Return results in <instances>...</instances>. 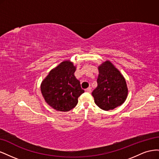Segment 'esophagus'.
I'll return each mask as SVG.
<instances>
[{
    "label": "esophagus",
    "mask_w": 159,
    "mask_h": 159,
    "mask_svg": "<svg viewBox=\"0 0 159 159\" xmlns=\"http://www.w3.org/2000/svg\"><path fill=\"white\" fill-rule=\"evenodd\" d=\"M85 91H87V92H88V93H91V88L90 87H89L88 88L85 89Z\"/></svg>",
    "instance_id": "1"
}]
</instances>
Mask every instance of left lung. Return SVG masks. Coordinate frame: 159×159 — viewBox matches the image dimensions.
<instances>
[{
    "mask_svg": "<svg viewBox=\"0 0 159 159\" xmlns=\"http://www.w3.org/2000/svg\"><path fill=\"white\" fill-rule=\"evenodd\" d=\"M98 87L92 92L94 102L103 110H112L126 100L128 89L125 79L110 61L98 67Z\"/></svg>",
    "mask_w": 159,
    "mask_h": 159,
    "instance_id": "8db88e82",
    "label": "left lung"
}]
</instances>
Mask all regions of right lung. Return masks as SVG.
I'll use <instances>...</instances> for the list:
<instances>
[{
  "label": "right lung",
  "instance_id": "right-lung-1",
  "mask_svg": "<svg viewBox=\"0 0 159 159\" xmlns=\"http://www.w3.org/2000/svg\"><path fill=\"white\" fill-rule=\"evenodd\" d=\"M76 67L66 60L52 69L40 85L46 102L58 111H69L78 103V98L84 92L74 75Z\"/></svg>",
  "mask_w": 159,
  "mask_h": 159
}]
</instances>
